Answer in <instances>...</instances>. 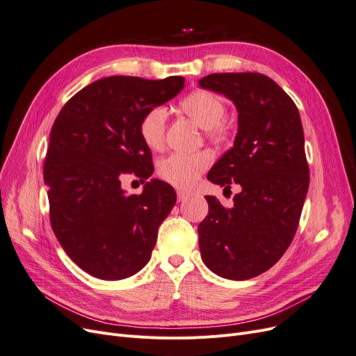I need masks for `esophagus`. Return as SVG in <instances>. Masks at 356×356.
<instances>
[{"label": "esophagus", "mask_w": 356, "mask_h": 356, "mask_svg": "<svg viewBox=\"0 0 356 356\" xmlns=\"http://www.w3.org/2000/svg\"><path fill=\"white\" fill-rule=\"evenodd\" d=\"M177 196H178V200H179V202H184L190 195H188V193H186V191L178 190V191H177Z\"/></svg>", "instance_id": "1"}]
</instances>
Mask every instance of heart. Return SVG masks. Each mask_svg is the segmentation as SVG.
<instances>
[{"label":"heart","instance_id":"obj_1","mask_svg":"<svg viewBox=\"0 0 356 356\" xmlns=\"http://www.w3.org/2000/svg\"><path fill=\"white\" fill-rule=\"evenodd\" d=\"M178 108L193 122L204 129L211 141L221 144L229 139L230 129L222 122L225 104L218 95L208 90H193L179 101ZM166 114L161 108L147 111L139 120V135L143 143L153 152H160L165 145ZM212 163L208 152L193 154H170L159 165V175L168 184L187 190L196 184L199 177Z\"/></svg>","mask_w":356,"mask_h":356}]
</instances>
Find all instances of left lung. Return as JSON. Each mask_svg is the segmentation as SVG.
<instances>
[{
    "label": "left lung",
    "instance_id": "left-lung-1",
    "mask_svg": "<svg viewBox=\"0 0 356 356\" xmlns=\"http://www.w3.org/2000/svg\"><path fill=\"white\" fill-rule=\"evenodd\" d=\"M199 86L238 110L233 147L208 179L242 188L232 208L204 196L209 212L199 224L200 255L215 275L245 281L276 264L294 239L309 188L303 126L294 101L264 74H209Z\"/></svg>",
    "mask_w": 356,
    "mask_h": 356
}]
</instances>
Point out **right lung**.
<instances>
[{
	"label": "right lung",
	"instance_id": "1",
	"mask_svg": "<svg viewBox=\"0 0 356 356\" xmlns=\"http://www.w3.org/2000/svg\"><path fill=\"white\" fill-rule=\"evenodd\" d=\"M182 89V77L113 75L75 93L53 123L42 170L50 222L63 251L86 273L118 281L152 258L177 193L154 178L141 195H127L120 179L129 172L143 179L153 175L139 120Z\"/></svg>",
	"mask_w": 356,
	"mask_h": 356
}]
</instances>
